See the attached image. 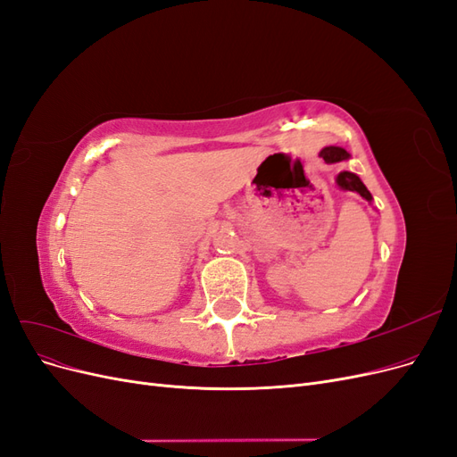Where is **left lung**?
<instances>
[{
    "mask_svg": "<svg viewBox=\"0 0 457 457\" xmlns=\"http://www.w3.org/2000/svg\"><path fill=\"white\" fill-rule=\"evenodd\" d=\"M320 156H322L328 163H336V162L347 160V158H349V152L345 150V148H341V146H326V148H322ZM336 183H337L339 188L358 192V195H361L362 198H366L368 202H371L370 190L364 187V183L361 181V177H358V175H354V173H351V171H341V173L337 175V179H336Z\"/></svg>",
    "mask_w": 457,
    "mask_h": 457,
    "instance_id": "1",
    "label": "left lung"
}]
</instances>
